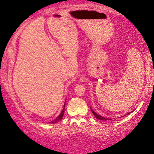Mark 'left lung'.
<instances>
[{"label":"left lung","instance_id":"8db88e82","mask_svg":"<svg viewBox=\"0 0 154 154\" xmlns=\"http://www.w3.org/2000/svg\"><path fill=\"white\" fill-rule=\"evenodd\" d=\"M90 109H91V111H92V113H93L94 114V116H95V118L97 119H99V120H102V121H108V120H111V119H107V118H104V117H102V116H100V115H98V114H97V113L94 112V111L92 110V109L90 108Z\"/></svg>","mask_w":154,"mask_h":154}]
</instances>
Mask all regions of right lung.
I'll return each instance as SVG.
<instances>
[{"mask_svg":"<svg viewBox=\"0 0 154 154\" xmlns=\"http://www.w3.org/2000/svg\"><path fill=\"white\" fill-rule=\"evenodd\" d=\"M65 102H66V101H65ZM65 103H66V102H65ZM64 108H65V104H64V108H63L62 111V112H61L60 114L56 118V119H55V120H54V121H51V122H50V123H57V122L60 121V120H62V118H63V116H64Z\"/></svg>","mask_w":154,"mask_h":154,"instance_id":"obj_1","label":"right lung"}]
</instances>
